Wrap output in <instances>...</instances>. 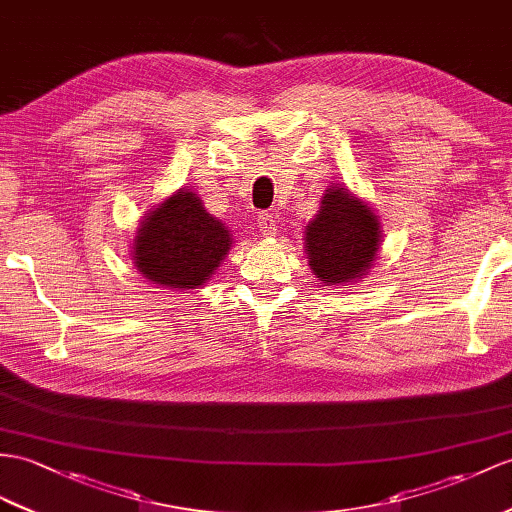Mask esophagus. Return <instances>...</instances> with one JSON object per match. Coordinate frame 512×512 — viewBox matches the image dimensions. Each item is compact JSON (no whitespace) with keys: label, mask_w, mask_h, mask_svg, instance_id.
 <instances>
[{"label":"esophagus","mask_w":512,"mask_h":512,"mask_svg":"<svg viewBox=\"0 0 512 512\" xmlns=\"http://www.w3.org/2000/svg\"><path fill=\"white\" fill-rule=\"evenodd\" d=\"M258 228L265 236H276L278 232V221L271 213H260L258 215Z\"/></svg>","instance_id":"esophagus-1"}]
</instances>
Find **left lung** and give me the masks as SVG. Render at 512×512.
Returning <instances> with one entry per match:
<instances>
[{"label": "left lung", "instance_id": "8db88e82", "mask_svg": "<svg viewBox=\"0 0 512 512\" xmlns=\"http://www.w3.org/2000/svg\"><path fill=\"white\" fill-rule=\"evenodd\" d=\"M382 245L380 217L347 186L330 184L315 219L304 228L308 267L323 286H347L369 276Z\"/></svg>", "mask_w": 512, "mask_h": 512}]
</instances>
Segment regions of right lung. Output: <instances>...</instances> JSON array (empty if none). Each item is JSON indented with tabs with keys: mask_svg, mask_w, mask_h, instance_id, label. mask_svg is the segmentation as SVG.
I'll list each match as a JSON object with an SVG mask.
<instances>
[{
	"mask_svg": "<svg viewBox=\"0 0 512 512\" xmlns=\"http://www.w3.org/2000/svg\"><path fill=\"white\" fill-rule=\"evenodd\" d=\"M132 239V260L141 276L162 289L204 286L232 249L226 223L210 215L202 197L178 189L147 210Z\"/></svg>",
	"mask_w": 512,
	"mask_h": 512,
	"instance_id": "obj_1",
	"label": "right lung"
}]
</instances>
